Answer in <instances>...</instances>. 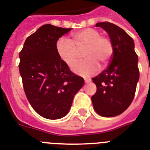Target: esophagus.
Masks as SVG:
<instances>
[{
	"label": "esophagus",
	"instance_id": "esophagus-1",
	"mask_svg": "<svg viewBox=\"0 0 150 150\" xmlns=\"http://www.w3.org/2000/svg\"><path fill=\"white\" fill-rule=\"evenodd\" d=\"M84 82H85V83H88V82H91V79L84 78Z\"/></svg>",
	"mask_w": 150,
	"mask_h": 150
}]
</instances>
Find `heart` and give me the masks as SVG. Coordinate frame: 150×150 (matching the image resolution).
Here are the masks:
<instances>
[{"label": "heart", "mask_w": 150, "mask_h": 150, "mask_svg": "<svg viewBox=\"0 0 150 150\" xmlns=\"http://www.w3.org/2000/svg\"><path fill=\"white\" fill-rule=\"evenodd\" d=\"M84 60L73 67L76 74L88 76L98 69V63L106 65L113 54L112 40L107 36L100 35L96 29L87 28L73 34L72 40L60 38L56 43V52L59 59L68 67H72L83 51Z\"/></svg>", "instance_id": "obj_1"}]
</instances>
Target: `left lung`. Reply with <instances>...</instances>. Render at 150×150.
Segmentation results:
<instances>
[{
  "instance_id": "obj_1",
  "label": "left lung",
  "mask_w": 150,
  "mask_h": 150,
  "mask_svg": "<svg viewBox=\"0 0 150 150\" xmlns=\"http://www.w3.org/2000/svg\"><path fill=\"white\" fill-rule=\"evenodd\" d=\"M96 26L108 33L113 54L107 68L92 78L97 91L91 101L98 114L116 117L127 110L134 99L139 79V59L134 40L123 29L109 22L98 23Z\"/></svg>"
}]
</instances>
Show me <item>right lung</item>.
Returning a JSON list of instances; mask_svg holds the SVG:
<instances>
[{
	"label": "right lung",
	"instance_id": "obj_1",
	"mask_svg": "<svg viewBox=\"0 0 150 150\" xmlns=\"http://www.w3.org/2000/svg\"><path fill=\"white\" fill-rule=\"evenodd\" d=\"M70 30L43 25L26 38L19 52L18 68L26 98L33 110L47 119L65 117L84 83L56 52L58 40Z\"/></svg>",
	"mask_w": 150,
	"mask_h": 150
}]
</instances>
